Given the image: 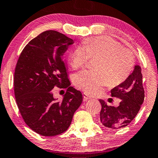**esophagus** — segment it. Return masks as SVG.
I'll return each instance as SVG.
<instances>
[{
    "label": "esophagus",
    "mask_w": 158,
    "mask_h": 158,
    "mask_svg": "<svg viewBox=\"0 0 158 158\" xmlns=\"http://www.w3.org/2000/svg\"><path fill=\"white\" fill-rule=\"evenodd\" d=\"M83 99L84 101H87V100H89V99H91V97L90 96H89L88 95L86 94H83Z\"/></svg>",
    "instance_id": "esophagus-1"
}]
</instances>
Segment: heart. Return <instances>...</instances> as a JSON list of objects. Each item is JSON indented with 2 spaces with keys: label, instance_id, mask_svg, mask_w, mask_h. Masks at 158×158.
Here are the masks:
<instances>
[{
  "label": "heart",
  "instance_id": "b5f03b06",
  "mask_svg": "<svg viewBox=\"0 0 158 158\" xmlns=\"http://www.w3.org/2000/svg\"><path fill=\"white\" fill-rule=\"evenodd\" d=\"M97 60V70H84L76 74L74 82L87 94H95L110 84L118 85L129 77L134 67V56L130 51L113 38L99 36L87 38L70 53L73 68L86 65L91 57Z\"/></svg>",
  "mask_w": 158,
  "mask_h": 158
}]
</instances>
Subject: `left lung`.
Wrapping results in <instances>:
<instances>
[{
	"mask_svg": "<svg viewBox=\"0 0 158 158\" xmlns=\"http://www.w3.org/2000/svg\"><path fill=\"white\" fill-rule=\"evenodd\" d=\"M142 79L141 68L135 65L126 80L111 90L112 97L121 99L118 107L108 106L104 100H99L102 104L100 121L104 127L123 128L135 118L145 97Z\"/></svg>",
	"mask_w": 158,
	"mask_h": 158,
	"instance_id": "8db88e82",
	"label": "left lung"
}]
</instances>
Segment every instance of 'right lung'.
Wrapping results in <instances>:
<instances>
[{"label":"right lung","mask_w":158,"mask_h":158,"mask_svg":"<svg viewBox=\"0 0 158 158\" xmlns=\"http://www.w3.org/2000/svg\"><path fill=\"white\" fill-rule=\"evenodd\" d=\"M73 40L60 32L45 31L25 46L17 62L14 90L25 123L43 136L63 133L82 102V94L70 86L63 55ZM55 86L67 88L62 101L52 96Z\"/></svg>","instance_id":"1"}]
</instances>
